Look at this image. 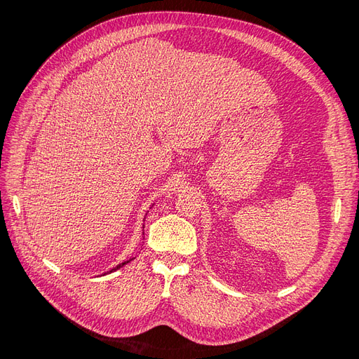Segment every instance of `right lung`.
Instances as JSON below:
<instances>
[{
	"mask_svg": "<svg viewBox=\"0 0 359 359\" xmlns=\"http://www.w3.org/2000/svg\"><path fill=\"white\" fill-rule=\"evenodd\" d=\"M128 262H130V260H126V262H122V263H119V265H118V266H116V268H113V269H111V271H109V272H113V271H116V269H119V268H122V266H123V265H126V263H128Z\"/></svg>",
	"mask_w": 359,
	"mask_h": 359,
	"instance_id": "1",
	"label": "right lung"
}]
</instances>
